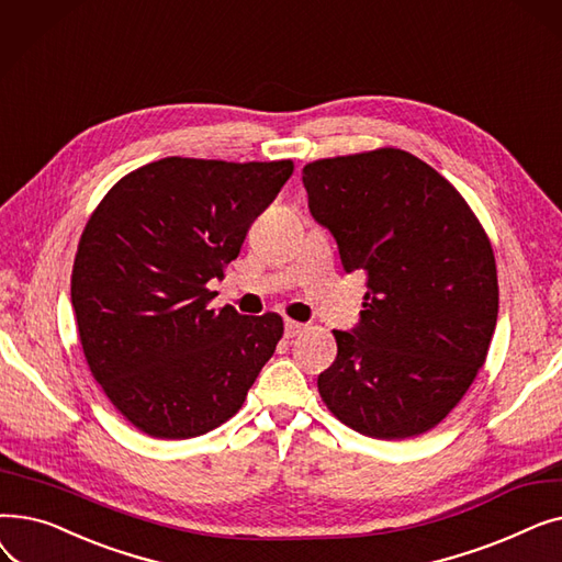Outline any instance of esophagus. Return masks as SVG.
<instances>
[{"label":"esophagus","instance_id":"esophagus-1","mask_svg":"<svg viewBox=\"0 0 562 562\" xmlns=\"http://www.w3.org/2000/svg\"><path fill=\"white\" fill-rule=\"evenodd\" d=\"M305 330H307L305 323H299V321H293V318H286V321H284V335H286V337H299V335L305 333Z\"/></svg>","mask_w":562,"mask_h":562}]
</instances>
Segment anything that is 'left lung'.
I'll list each match as a JSON object with an SVG mask.
<instances>
[{"mask_svg":"<svg viewBox=\"0 0 562 562\" xmlns=\"http://www.w3.org/2000/svg\"><path fill=\"white\" fill-rule=\"evenodd\" d=\"M312 216L344 269L364 271L360 326L333 330L318 394L348 428L407 439L435 428L485 364L498 314L494 250L460 191L398 147L303 168Z\"/></svg>","mask_w":562,"mask_h":562,"instance_id":"8db88e82","label":"left lung"}]
</instances>
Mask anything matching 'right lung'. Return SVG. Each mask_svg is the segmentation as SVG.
I'll return each instance as SVG.
<instances>
[{
    "label": "right lung",
    "instance_id": "right-lung-1",
    "mask_svg": "<svg viewBox=\"0 0 562 562\" xmlns=\"http://www.w3.org/2000/svg\"><path fill=\"white\" fill-rule=\"evenodd\" d=\"M293 172L291 159L166 157L117 180L88 218L72 263L83 358L140 432L189 439L241 409L282 339L276 312L212 307L252 221Z\"/></svg>",
    "mask_w": 562,
    "mask_h": 562
}]
</instances>
